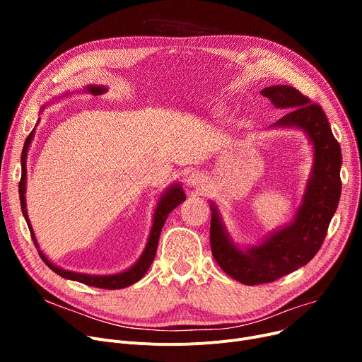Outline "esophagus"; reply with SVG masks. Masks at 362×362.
<instances>
[{"label": "esophagus", "instance_id": "esophagus-1", "mask_svg": "<svg viewBox=\"0 0 362 362\" xmlns=\"http://www.w3.org/2000/svg\"><path fill=\"white\" fill-rule=\"evenodd\" d=\"M186 185H187V187L194 189V191H197V192L202 191V189L206 186V177L202 173H199V171H194L192 175H189Z\"/></svg>", "mask_w": 362, "mask_h": 362}]
</instances>
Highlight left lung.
<instances>
[{"instance_id":"left-lung-1","label":"left lung","mask_w":362,"mask_h":362,"mask_svg":"<svg viewBox=\"0 0 362 362\" xmlns=\"http://www.w3.org/2000/svg\"><path fill=\"white\" fill-rule=\"evenodd\" d=\"M261 95L276 108L289 110L270 127L300 130L311 145L313 167L292 220L257 245H238L227 230L217 204L210 201L213 255L223 272L250 286L274 281L314 258L327 235L341 192V152L325 111L288 85L264 88Z\"/></svg>"}]
</instances>
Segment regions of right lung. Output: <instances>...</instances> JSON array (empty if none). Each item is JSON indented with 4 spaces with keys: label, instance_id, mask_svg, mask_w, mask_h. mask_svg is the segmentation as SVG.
<instances>
[{
    "label": "right lung",
    "instance_id": "add662e5",
    "mask_svg": "<svg viewBox=\"0 0 362 362\" xmlns=\"http://www.w3.org/2000/svg\"><path fill=\"white\" fill-rule=\"evenodd\" d=\"M108 90L107 86L104 85H88L79 90H73V92H64L63 95H60V97H55L54 100L45 103L42 107H41V112L44 111L45 107L51 105L52 103H57L59 100H64L67 97H70V95H74V93H81V92H85V93H90V95H103ZM37 123H40V120H37ZM36 123V124H37ZM33 136H35V129L30 132V135L28 136V139L25 141V146H23V151H22V179H21V183H18V197H21V205H22V213L25 216V220L29 226V230H30V235H32V239H33V243L36 245L37 248V252H40L41 258L44 259V262L48 265V267L57 273L59 276L64 277V279H69V280H74V281H81L83 284H89V286H93V288H101V289H123V288H127L130 286V284L136 283L138 280H141L145 273L149 270L152 261H154V257H156V252H157V248H158V239H160V233L163 230V226L168 217V214L175 210V208L177 205H180L185 199H186V195L183 192V187L179 182L170 185L165 191H163V194H160L158 197V201H157V205H156V210H154V214H152V226H151V230H149V236H148V240H146V245L145 248L141 254V257L138 258V261L135 264H132L129 269L120 272V273H116V274H88V273H78V272H70V270H66V269H62L59 267V265L54 264L51 259H48V257L40 250V245H37V240L35 238V232L32 229V224H30V220H29V216H28V208H26V176H28V171H26V158H28V151H29V146L33 141Z\"/></svg>",
    "mask_w": 362,
    "mask_h": 362
}]
</instances>
